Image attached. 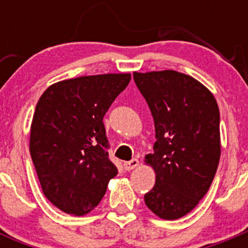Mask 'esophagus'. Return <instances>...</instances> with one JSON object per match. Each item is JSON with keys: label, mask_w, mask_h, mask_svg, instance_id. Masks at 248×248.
Segmentation results:
<instances>
[{"label": "esophagus", "mask_w": 248, "mask_h": 248, "mask_svg": "<svg viewBox=\"0 0 248 248\" xmlns=\"http://www.w3.org/2000/svg\"><path fill=\"white\" fill-rule=\"evenodd\" d=\"M138 166H139L138 159H132V161L124 162V167L126 170H133V169H136Z\"/></svg>", "instance_id": "34e87169"}]
</instances>
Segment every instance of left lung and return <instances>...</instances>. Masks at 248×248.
I'll use <instances>...</instances> for the list:
<instances>
[{
	"label": "left lung",
	"mask_w": 248,
	"mask_h": 248,
	"mask_svg": "<svg viewBox=\"0 0 248 248\" xmlns=\"http://www.w3.org/2000/svg\"><path fill=\"white\" fill-rule=\"evenodd\" d=\"M155 121L154 154L145 164L156 174L146 206L162 219L191 212L209 191L219 157V110L212 92L197 79L166 69L133 73Z\"/></svg>",
	"instance_id": "1"
}]
</instances>
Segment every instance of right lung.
Wrapping results in <instances>:
<instances>
[{"label": "right lung", "instance_id": "1", "mask_svg": "<svg viewBox=\"0 0 248 248\" xmlns=\"http://www.w3.org/2000/svg\"><path fill=\"white\" fill-rule=\"evenodd\" d=\"M129 80V73L62 80L50 85L37 103L30 154L44 196L66 214L92 211L117 175L106 150L103 116Z\"/></svg>", "mask_w": 248, "mask_h": 248}]
</instances>
